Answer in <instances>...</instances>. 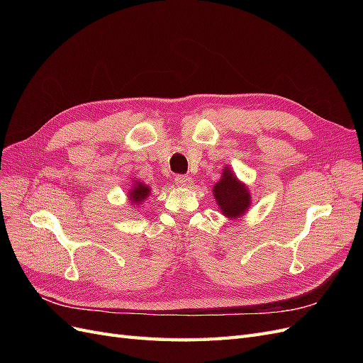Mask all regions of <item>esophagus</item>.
<instances>
[{"mask_svg": "<svg viewBox=\"0 0 363 363\" xmlns=\"http://www.w3.org/2000/svg\"><path fill=\"white\" fill-rule=\"evenodd\" d=\"M175 183L182 186V188H189L192 179L188 177V175H177V177H175Z\"/></svg>", "mask_w": 363, "mask_h": 363, "instance_id": "obj_1", "label": "esophagus"}]
</instances>
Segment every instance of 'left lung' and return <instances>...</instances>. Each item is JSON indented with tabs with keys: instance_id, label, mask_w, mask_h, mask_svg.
Wrapping results in <instances>:
<instances>
[{
	"instance_id": "8db88e82",
	"label": "left lung",
	"mask_w": 363,
	"mask_h": 363,
	"mask_svg": "<svg viewBox=\"0 0 363 363\" xmlns=\"http://www.w3.org/2000/svg\"><path fill=\"white\" fill-rule=\"evenodd\" d=\"M213 199L219 207V212L228 219L242 218L251 206V194L248 186L240 182L235 171L224 167L221 177L213 186Z\"/></svg>"
}]
</instances>
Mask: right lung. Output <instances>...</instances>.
Listing matches in <instances>:
<instances>
[{
    "mask_svg": "<svg viewBox=\"0 0 363 363\" xmlns=\"http://www.w3.org/2000/svg\"><path fill=\"white\" fill-rule=\"evenodd\" d=\"M151 195V188L140 180H131V186L130 189L127 192V196H128V203L131 206V208L135 207H139L142 203H144L148 196Z\"/></svg>",
    "mask_w": 363,
    "mask_h": 363,
    "instance_id": "obj_1",
    "label": "right lung"
}]
</instances>
